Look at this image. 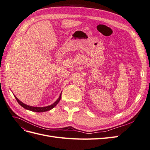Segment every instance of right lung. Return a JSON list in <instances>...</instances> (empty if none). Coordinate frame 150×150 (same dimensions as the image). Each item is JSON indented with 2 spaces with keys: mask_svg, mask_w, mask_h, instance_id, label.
<instances>
[{
  "mask_svg": "<svg viewBox=\"0 0 150 150\" xmlns=\"http://www.w3.org/2000/svg\"><path fill=\"white\" fill-rule=\"evenodd\" d=\"M17 101L18 102V103H19L20 105L23 107L24 108L26 109V110H30V111H34V112H45V111H49L51 110V109H52L53 108L55 107L57 104H58V103L59 102V101L61 100V94H60L59 96V98H58L57 100L53 103L52 104H51V105L50 106H46V107H34V106H28V105H26V104H24L23 103H22L21 101H19V99H18L16 96H14Z\"/></svg>",
  "mask_w": 150,
  "mask_h": 150,
  "instance_id": "right-lung-1",
  "label": "right lung"
}]
</instances>
